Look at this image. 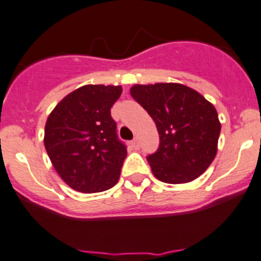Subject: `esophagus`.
<instances>
[{
    "label": "esophagus",
    "mask_w": 261,
    "mask_h": 261,
    "mask_svg": "<svg viewBox=\"0 0 261 261\" xmlns=\"http://www.w3.org/2000/svg\"><path fill=\"white\" fill-rule=\"evenodd\" d=\"M130 144H131V147L135 148V149H138V148L140 147V144H139V139L138 138H135V139H134V140H131Z\"/></svg>",
    "instance_id": "esophagus-1"
}]
</instances>
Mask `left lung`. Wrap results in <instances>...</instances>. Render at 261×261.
Returning <instances> with one entry per match:
<instances>
[{"instance_id":"left-lung-1","label":"left lung","mask_w":261,"mask_h":261,"mask_svg":"<svg viewBox=\"0 0 261 261\" xmlns=\"http://www.w3.org/2000/svg\"><path fill=\"white\" fill-rule=\"evenodd\" d=\"M130 94L160 134L157 152L147 157L153 175L164 182L182 184L203 174L218 152L221 125L215 107L180 84L135 85Z\"/></svg>"}]
</instances>
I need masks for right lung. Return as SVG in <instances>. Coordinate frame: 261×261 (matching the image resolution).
I'll return each mask as SVG.
<instances>
[{
  "label": "right lung",
  "instance_id": "obj_1",
  "mask_svg": "<svg viewBox=\"0 0 261 261\" xmlns=\"http://www.w3.org/2000/svg\"><path fill=\"white\" fill-rule=\"evenodd\" d=\"M121 92V86L85 85L68 94L46 121V152L74 191L97 193L118 181L127 150L111 108Z\"/></svg>",
  "mask_w": 261,
  "mask_h": 261
}]
</instances>
